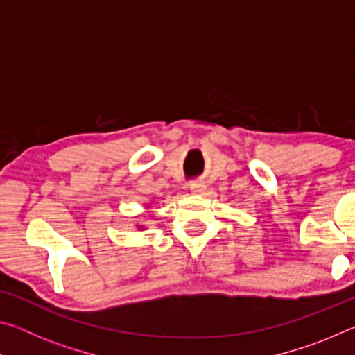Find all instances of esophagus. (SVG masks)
Masks as SVG:
<instances>
[{
    "mask_svg": "<svg viewBox=\"0 0 355 355\" xmlns=\"http://www.w3.org/2000/svg\"><path fill=\"white\" fill-rule=\"evenodd\" d=\"M189 189H191L192 194H203V191L207 189V186L203 182H192L191 186H189Z\"/></svg>",
    "mask_w": 355,
    "mask_h": 355,
    "instance_id": "1",
    "label": "esophagus"
}]
</instances>
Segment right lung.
I'll return each mask as SVG.
<instances>
[{
    "label": "right lung",
    "instance_id": "1",
    "mask_svg": "<svg viewBox=\"0 0 355 355\" xmlns=\"http://www.w3.org/2000/svg\"><path fill=\"white\" fill-rule=\"evenodd\" d=\"M148 208V207H147ZM137 228H139V230H144V225H136Z\"/></svg>",
    "mask_w": 355,
    "mask_h": 355
}]
</instances>
